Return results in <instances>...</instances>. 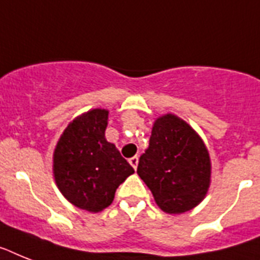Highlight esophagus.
<instances>
[{
  "label": "esophagus",
  "mask_w": 260,
  "mask_h": 260,
  "mask_svg": "<svg viewBox=\"0 0 260 260\" xmlns=\"http://www.w3.org/2000/svg\"><path fill=\"white\" fill-rule=\"evenodd\" d=\"M129 164L132 167H134L135 170H136L137 164H139V157H137V156H134V157H131V159H129Z\"/></svg>",
  "instance_id": "34e87169"
}]
</instances>
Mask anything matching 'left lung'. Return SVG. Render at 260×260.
I'll return each mask as SVG.
<instances>
[{
  "instance_id": "left-lung-1",
  "label": "left lung",
  "mask_w": 260,
  "mask_h": 260,
  "mask_svg": "<svg viewBox=\"0 0 260 260\" xmlns=\"http://www.w3.org/2000/svg\"><path fill=\"white\" fill-rule=\"evenodd\" d=\"M137 174L164 212L183 214L207 195L210 153L192 126L167 113L152 126L149 147L140 156Z\"/></svg>"
}]
</instances>
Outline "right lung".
Segmentation results:
<instances>
[{"mask_svg":"<svg viewBox=\"0 0 260 260\" xmlns=\"http://www.w3.org/2000/svg\"><path fill=\"white\" fill-rule=\"evenodd\" d=\"M107 109H92L68 124L53 153V175L61 193L73 206L100 212L113 202L115 192L135 172L105 139Z\"/></svg>","mask_w":260,"mask_h":260,"instance_id":"obj_1","label":"right lung"}]
</instances>
